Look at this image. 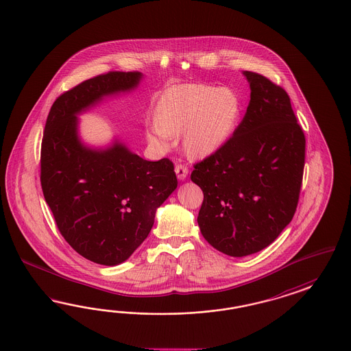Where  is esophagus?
<instances>
[{
  "label": "esophagus",
  "mask_w": 351,
  "mask_h": 351,
  "mask_svg": "<svg viewBox=\"0 0 351 351\" xmlns=\"http://www.w3.org/2000/svg\"><path fill=\"white\" fill-rule=\"evenodd\" d=\"M176 173H177L178 180L184 181V180H186V177H187L189 169H187V167H186L184 164H178V165H176Z\"/></svg>",
  "instance_id": "34e87169"
}]
</instances>
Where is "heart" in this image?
<instances>
[{"instance_id": "heart-1", "label": "heart", "mask_w": 351, "mask_h": 351, "mask_svg": "<svg viewBox=\"0 0 351 351\" xmlns=\"http://www.w3.org/2000/svg\"><path fill=\"white\" fill-rule=\"evenodd\" d=\"M242 104L230 88L210 84H181L165 92L154 110L156 130L147 131V141L164 147L167 135L184 131L183 143L194 157H207L229 141L238 126Z\"/></svg>"}]
</instances>
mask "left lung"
Instances as JSON below:
<instances>
[{
    "instance_id": "left-lung-1",
    "label": "left lung",
    "mask_w": 351,
    "mask_h": 351,
    "mask_svg": "<svg viewBox=\"0 0 351 351\" xmlns=\"http://www.w3.org/2000/svg\"><path fill=\"white\" fill-rule=\"evenodd\" d=\"M243 74L251 88L245 117L191 173L204 195L200 232L234 258L269 246L293 220L306 157V136L287 92L261 74Z\"/></svg>"
}]
</instances>
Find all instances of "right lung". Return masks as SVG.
Here are the masks:
<instances>
[{
  "label": "right lung",
  "mask_w": 351,
  "mask_h": 351,
  "mask_svg": "<svg viewBox=\"0 0 351 351\" xmlns=\"http://www.w3.org/2000/svg\"><path fill=\"white\" fill-rule=\"evenodd\" d=\"M138 71H109L60 95L41 141L40 182L61 235L79 255L103 265L128 259L152 229L156 208L177 187L169 158L147 161L121 143L105 151L83 147L79 112L105 95L139 83Z\"/></svg>",
  "instance_id": "1"
}]
</instances>
